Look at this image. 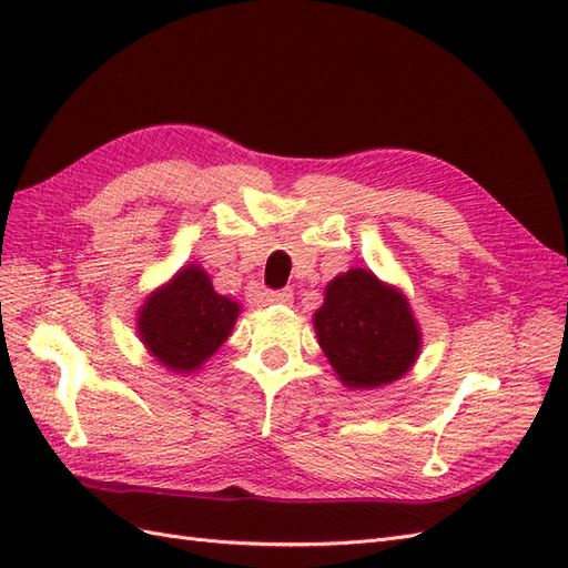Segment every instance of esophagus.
I'll list each match as a JSON object with an SVG mask.
<instances>
[{"label": "esophagus", "instance_id": "esophagus-1", "mask_svg": "<svg viewBox=\"0 0 568 568\" xmlns=\"http://www.w3.org/2000/svg\"><path fill=\"white\" fill-rule=\"evenodd\" d=\"M265 301L272 305H291L294 303V291L291 288H282V291H267Z\"/></svg>", "mask_w": 568, "mask_h": 568}]
</instances>
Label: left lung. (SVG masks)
<instances>
[{
	"instance_id": "obj_1",
	"label": "left lung",
	"mask_w": 568,
	"mask_h": 568,
	"mask_svg": "<svg viewBox=\"0 0 568 568\" xmlns=\"http://www.w3.org/2000/svg\"><path fill=\"white\" fill-rule=\"evenodd\" d=\"M315 332L338 379L351 388L395 382L419 353V329L407 301L367 270H351L326 286Z\"/></svg>"
}]
</instances>
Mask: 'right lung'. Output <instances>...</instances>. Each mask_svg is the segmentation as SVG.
<instances>
[{"mask_svg":"<svg viewBox=\"0 0 568 568\" xmlns=\"http://www.w3.org/2000/svg\"><path fill=\"white\" fill-rule=\"evenodd\" d=\"M239 305L215 294L201 267L189 265L156 291L140 315V334L159 363L192 372L227 341Z\"/></svg>","mask_w":568,"mask_h":568,"instance_id":"right-lung-1","label":"right lung"}]
</instances>
